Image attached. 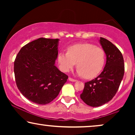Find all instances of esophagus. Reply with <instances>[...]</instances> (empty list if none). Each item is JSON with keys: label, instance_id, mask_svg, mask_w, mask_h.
Instances as JSON below:
<instances>
[{"label": "esophagus", "instance_id": "esophagus-1", "mask_svg": "<svg viewBox=\"0 0 135 135\" xmlns=\"http://www.w3.org/2000/svg\"><path fill=\"white\" fill-rule=\"evenodd\" d=\"M69 80L71 81V82H75V81H76L75 79H74L73 78H71V77H69Z\"/></svg>", "mask_w": 135, "mask_h": 135}]
</instances>
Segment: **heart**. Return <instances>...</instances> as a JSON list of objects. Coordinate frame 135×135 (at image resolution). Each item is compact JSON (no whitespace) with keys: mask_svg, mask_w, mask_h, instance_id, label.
<instances>
[{"mask_svg":"<svg viewBox=\"0 0 135 135\" xmlns=\"http://www.w3.org/2000/svg\"><path fill=\"white\" fill-rule=\"evenodd\" d=\"M106 55L104 50L90 44H78L68 49V53L60 52L58 62L60 69L68 73L77 62V74L86 79L97 77L102 71Z\"/></svg>","mask_w":135,"mask_h":135,"instance_id":"heart-1","label":"heart"}]
</instances>
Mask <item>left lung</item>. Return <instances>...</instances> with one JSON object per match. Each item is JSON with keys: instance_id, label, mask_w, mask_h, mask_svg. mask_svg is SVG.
<instances>
[{"instance_id": "obj_1", "label": "left lung", "mask_w": 135, "mask_h": 135, "mask_svg": "<svg viewBox=\"0 0 135 135\" xmlns=\"http://www.w3.org/2000/svg\"><path fill=\"white\" fill-rule=\"evenodd\" d=\"M106 55V63L97 78L85 83L80 98L88 106H100L111 100L117 93L124 75V61L120 51L112 42L100 37Z\"/></svg>"}]
</instances>
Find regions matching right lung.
Returning <instances> with one entry per match:
<instances>
[{"mask_svg":"<svg viewBox=\"0 0 135 135\" xmlns=\"http://www.w3.org/2000/svg\"><path fill=\"white\" fill-rule=\"evenodd\" d=\"M58 38H39L27 44L14 62L17 87L24 97L38 104L50 103L68 79L55 66Z\"/></svg>","mask_w":135,"mask_h":135,"instance_id":"1","label":"right lung"}]
</instances>
